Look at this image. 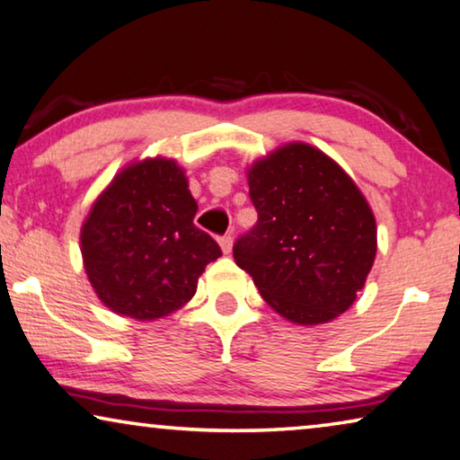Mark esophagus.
I'll return each mask as SVG.
<instances>
[{
    "instance_id": "esophagus-1",
    "label": "esophagus",
    "mask_w": 460,
    "mask_h": 460,
    "mask_svg": "<svg viewBox=\"0 0 460 460\" xmlns=\"http://www.w3.org/2000/svg\"><path fill=\"white\" fill-rule=\"evenodd\" d=\"M218 243H221V250L225 253H229L231 247H233V237L231 235H223L221 239H218Z\"/></svg>"
}]
</instances>
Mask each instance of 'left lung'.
<instances>
[{
	"label": "left lung",
	"instance_id": "8db88e82",
	"mask_svg": "<svg viewBox=\"0 0 460 460\" xmlns=\"http://www.w3.org/2000/svg\"><path fill=\"white\" fill-rule=\"evenodd\" d=\"M258 223L233 245L237 266L288 322L317 325L344 313L376 253L373 210L341 167L290 143L250 170Z\"/></svg>",
	"mask_w": 460,
	"mask_h": 460
}]
</instances>
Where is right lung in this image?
<instances>
[{
	"mask_svg": "<svg viewBox=\"0 0 460 460\" xmlns=\"http://www.w3.org/2000/svg\"><path fill=\"white\" fill-rule=\"evenodd\" d=\"M196 210L184 172L167 159H145L112 180L82 227L87 279L108 309L151 322L190 301L223 253L194 225Z\"/></svg>",
	"mask_w": 460,
	"mask_h": 460,
	"instance_id": "obj_1",
	"label": "right lung"
}]
</instances>
